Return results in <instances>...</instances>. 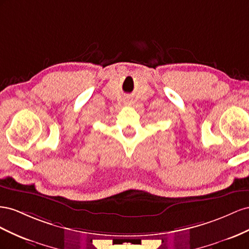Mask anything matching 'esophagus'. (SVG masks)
Instances as JSON below:
<instances>
[{
  "instance_id": "34e87169",
  "label": "esophagus",
  "mask_w": 249,
  "mask_h": 249,
  "mask_svg": "<svg viewBox=\"0 0 249 249\" xmlns=\"http://www.w3.org/2000/svg\"><path fill=\"white\" fill-rule=\"evenodd\" d=\"M130 102H131V101L129 100V99H128V98H126V99H124V103H125V104H130Z\"/></svg>"
}]
</instances>
